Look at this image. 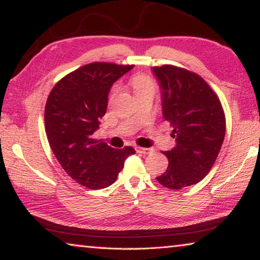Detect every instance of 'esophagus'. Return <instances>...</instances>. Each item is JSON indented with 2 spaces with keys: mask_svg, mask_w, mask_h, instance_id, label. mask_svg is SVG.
Returning <instances> with one entry per match:
<instances>
[{
  "mask_svg": "<svg viewBox=\"0 0 260 260\" xmlns=\"http://www.w3.org/2000/svg\"><path fill=\"white\" fill-rule=\"evenodd\" d=\"M135 150H136V152L141 153V155H148V153H150L152 151V149L142 148V147H135Z\"/></svg>",
  "mask_w": 260,
  "mask_h": 260,
  "instance_id": "1",
  "label": "esophagus"
}]
</instances>
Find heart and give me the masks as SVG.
Masks as SVG:
<instances>
[{
	"label": "heart",
	"mask_w": 260,
	"mask_h": 260,
	"mask_svg": "<svg viewBox=\"0 0 260 260\" xmlns=\"http://www.w3.org/2000/svg\"><path fill=\"white\" fill-rule=\"evenodd\" d=\"M132 85H133L135 93L138 91H143V90H153L155 88V83H153L152 79L147 76V74H138L133 78V81H132Z\"/></svg>",
	"instance_id": "heart-1"
}]
</instances>
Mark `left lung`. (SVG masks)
I'll use <instances>...</instances> for the list:
<instances>
[{
	"label": "left lung",
	"instance_id": "left-lung-1",
	"mask_svg": "<svg viewBox=\"0 0 260 260\" xmlns=\"http://www.w3.org/2000/svg\"><path fill=\"white\" fill-rule=\"evenodd\" d=\"M160 88L164 119L173 127L175 147L157 181L170 189L200 182L212 169L226 132L225 113L211 87L199 74L173 65L152 68Z\"/></svg>",
	"mask_w": 260,
	"mask_h": 260
}]
</instances>
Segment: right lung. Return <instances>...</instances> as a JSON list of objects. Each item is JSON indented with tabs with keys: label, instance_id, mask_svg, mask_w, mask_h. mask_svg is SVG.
Returning <instances> with one entry per match:
<instances>
[{
	"label": "right lung",
	"instance_id": "right-lung-1",
	"mask_svg": "<svg viewBox=\"0 0 260 260\" xmlns=\"http://www.w3.org/2000/svg\"><path fill=\"white\" fill-rule=\"evenodd\" d=\"M133 65L87 64L56 83L47 100L45 126L48 141L65 172L81 186L107 188L116 181L132 147L114 149L93 139L108 108L113 82Z\"/></svg>",
	"mask_w": 260,
	"mask_h": 260
}]
</instances>
